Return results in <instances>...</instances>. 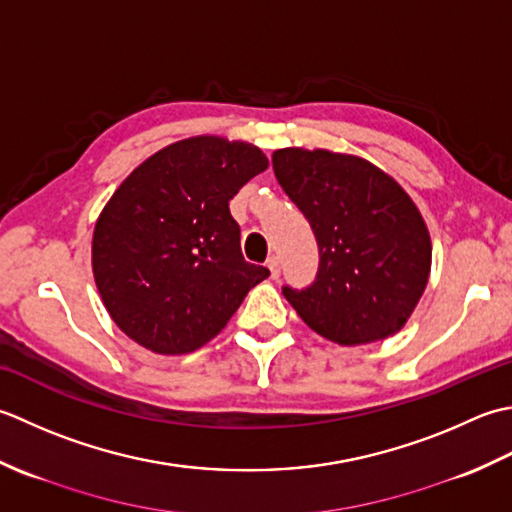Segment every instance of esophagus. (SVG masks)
I'll return each mask as SVG.
<instances>
[{
	"instance_id": "esophagus-1",
	"label": "esophagus",
	"mask_w": 512,
	"mask_h": 512,
	"mask_svg": "<svg viewBox=\"0 0 512 512\" xmlns=\"http://www.w3.org/2000/svg\"><path fill=\"white\" fill-rule=\"evenodd\" d=\"M267 267H269V271H271V278L276 280V278L280 276V260H278V256H269Z\"/></svg>"
}]
</instances>
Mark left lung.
I'll return each mask as SVG.
<instances>
[{
  "label": "left lung",
  "mask_w": 512,
  "mask_h": 512,
  "mask_svg": "<svg viewBox=\"0 0 512 512\" xmlns=\"http://www.w3.org/2000/svg\"><path fill=\"white\" fill-rule=\"evenodd\" d=\"M274 172L320 252L314 283L283 287L298 316L347 347L398 331L431 269V238L409 194L373 163L327 150H278Z\"/></svg>",
  "instance_id": "obj_1"
}]
</instances>
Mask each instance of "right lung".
Wrapping results in <instances>:
<instances>
[{"label": "right lung", "mask_w": 512, "mask_h": 512, "mask_svg": "<svg viewBox=\"0 0 512 512\" xmlns=\"http://www.w3.org/2000/svg\"><path fill=\"white\" fill-rule=\"evenodd\" d=\"M265 168L256 145L196 137L156 152L119 185L95 227L92 269L125 336L165 356L190 353L269 276L243 258L229 214Z\"/></svg>", "instance_id": "1"}]
</instances>
